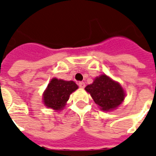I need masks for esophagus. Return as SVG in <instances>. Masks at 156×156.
Listing matches in <instances>:
<instances>
[{"mask_svg":"<svg viewBox=\"0 0 156 156\" xmlns=\"http://www.w3.org/2000/svg\"><path fill=\"white\" fill-rule=\"evenodd\" d=\"M78 85H79V87H80V88H83V87H85L84 82H79V83H78Z\"/></svg>","mask_w":156,"mask_h":156,"instance_id":"1","label":"esophagus"}]
</instances>
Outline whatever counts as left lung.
<instances>
[{
	"label": "left lung",
	"mask_w": 156,
	"mask_h": 156,
	"mask_svg": "<svg viewBox=\"0 0 156 156\" xmlns=\"http://www.w3.org/2000/svg\"><path fill=\"white\" fill-rule=\"evenodd\" d=\"M85 90L91 94L101 110L106 111L118 107L126 95L121 85L106 75L95 78L93 83L87 85Z\"/></svg>",
	"instance_id": "left-lung-1"
}]
</instances>
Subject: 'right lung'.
Returning a JSON list of instances; mask_svg holds the SVG:
<instances>
[{
  "label": "right lung",
  "instance_id": "right-lung-1",
  "mask_svg": "<svg viewBox=\"0 0 156 156\" xmlns=\"http://www.w3.org/2000/svg\"><path fill=\"white\" fill-rule=\"evenodd\" d=\"M78 88L73 81H65L54 78L43 94V102L47 107L62 110L69 98L70 94Z\"/></svg>",
  "mask_w": 156,
  "mask_h": 156
}]
</instances>
